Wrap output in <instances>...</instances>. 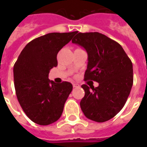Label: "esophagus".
Here are the masks:
<instances>
[{
	"mask_svg": "<svg viewBox=\"0 0 147 147\" xmlns=\"http://www.w3.org/2000/svg\"><path fill=\"white\" fill-rule=\"evenodd\" d=\"M78 86H79V85H78V84H76V83H74V84H73V87H74V88L78 87Z\"/></svg>",
	"mask_w": 147,
	"mask_h": 147,
	"instance_id": "esophagus-1",
	"label": "esophagus"
}]
</instances>
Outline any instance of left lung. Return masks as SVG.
<instances>
[{"mask_svg": "<svg viewBox=\"0 0 147 147\" xmlns=\"http://www.w3.org/2000/svg\"><path fill=\"white\" fill-rule=\"evenodd\" d=\"M71 42L88 53L85 80L95 81L98 87L82 85L85 96L80 106L87 118L105 122L125 105L132 88L133 64L121 45L98 32L78 33Z\"/></svg>", "mask_w": 147, "mask_h": 147, "instance_id": "left-lung-1", "label": "left lung"}]
</instances>
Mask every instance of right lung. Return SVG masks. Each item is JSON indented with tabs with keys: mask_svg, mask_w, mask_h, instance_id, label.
Here are the masks:
<instances>
[{
	"mask_svg": "<svg viewBox=\"0 0 147 147\" xmlns=\"http://www.w3.org/2000/svg\"><path fill=\"white\" fill-rule=\"evenodd\" d=\"M76 33H51L36 38L24 47L13 65L18 101L26 116L37 124L49 125L62 115L72 85L55 83L49 79V73L57 66L59 51Z\"/></svg>",
	"mask_w": 147,
	"mask_h": 147,
	"instance_id": "right-lung-1",
	"label": "right lung"
}]
</instances>
